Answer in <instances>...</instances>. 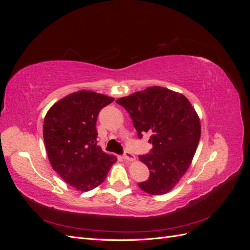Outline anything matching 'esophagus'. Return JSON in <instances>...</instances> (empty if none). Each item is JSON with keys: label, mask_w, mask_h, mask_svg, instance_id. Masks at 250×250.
Wrapping results in <instances>:
<instances>
[{"label": "esophagus", "mask_w": 250, "mask_h": 250, "mask_svg": "<svg viewBox=\"0 0 250 250\" xmlns=\"http://www.w3.org/2000/svg\"><path fill=\"white\" fill-rule=\"evenodd\" d=\"M123 158H124L125 161H127V162H132V161L135 160V156L132 153L126 151V152L124 153V155H123Z\"/></svg>", "instance_id": "34e87169"}]
</instances>
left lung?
<instances>
[{
    "instance_id": "1",
    "label": "left lung",
    "mask_w": 250,
    "mask_h": 250,
    "mask_svg": "<svg viewBox=\"0 0 250 250\" xmlns=\"http://www.w3.org/2000/svg\"><path fill=\"white\" fill-rule=\"evenodd\" d=\"M128 111L139 138L150 134V153L140 160L150 170L139 184L151 195L171 191L190 167L201 134L200 121L192 104L179 93L151 86L116 101Z\"/></svg>"
}]
</instances>
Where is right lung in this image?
<instances>
[{"label": "right lung", "instance_id": "add662e5", "mask_svg": "<svg viewBox=\"0 0 250 250\" xmlns=\"http://www.w3.org/2000/svg\"><path fill=\"white\" fill-rule=\"evenodd\" d=\"M113 98L80 90L62 98L47 112L43 141L52 168L81 192L100 186L117 162L97 145V118Z\"/></svg>", "mask_w": 250, "mask_h": 250}]
</instances>
